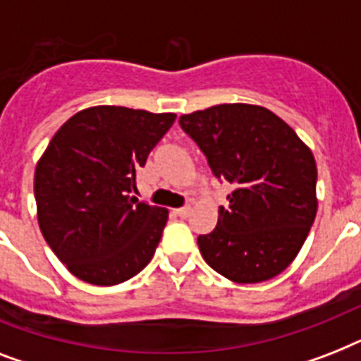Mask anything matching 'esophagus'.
<instances>
[{
    "label": "esophagus",
    "mask_w": 361,
    "mask_h": 361,
    "mask_svg": "<svg viewBox=\"0 0 361 361\" xmlns=\"http://www.w3.org/2000/svg\"><path fill=\"white\" fill-rule=\"evenodd\" d=\"M189 214H191V206H183V208L174 209V215H178V217H187Z\"/></svg>",
    "instance_id": "34e87169"
}]
</instances>
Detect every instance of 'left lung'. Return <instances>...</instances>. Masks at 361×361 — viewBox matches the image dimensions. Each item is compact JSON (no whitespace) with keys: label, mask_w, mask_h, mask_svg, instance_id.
<instances>
[{"label":"left lung","mask_w":361,"mask_h":361,"mask_svg":"<svg viewBox=\"0 0 361 361\" xmlns=\"http://www.w3.org/2000/svg\"><path fill=\"white\" fill-rule=\"evenodd\" d=\"M180 125L214 174L234 187L217 226L198 236L204 260L241 285L279 275L298 257L319 208L313 152L258 104H215L180 116Z\"/></svg>","instance_id":"left-lung-1"}]
</instances>
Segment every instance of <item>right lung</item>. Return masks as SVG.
<instances>
[{
    "label": "right lung",
    "mask_w": 361,
    "mask_h": 361,
    "mask_svg": "<svg viewBox=\"0 0 361 361\" xmlns=\"http://www.w3.org/2000/svg\"><path fill=\"white\" fill-rule=\"evenodd\" d=\"M174 120L172 112L84 109L59 127L37 161L39 228L80 281L120 285L152 260L169 209L138 202L129 192Z\"/></svg>",
    "instance_id": "obj_1"
}]
</instances>
